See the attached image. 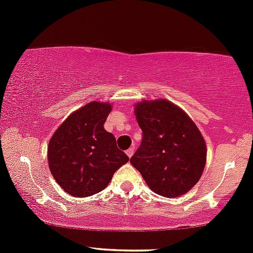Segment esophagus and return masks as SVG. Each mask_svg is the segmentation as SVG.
<instances>
[{
  "label": "esophagus",
  "instance_id": "esophagus-1",
  "mask_svg": "<svg viewBox=\"0 0 253 253\" xmlns=\"http://www.w3.org/2000/svg\"><path fill=\"white\" fill-rule=\"evenodd\" d=\"M126 154H127V156H128V157H132L133 154H134V148H129L126 151Z\"/></svg>",
  "mask_w": 253,
  "mask_h": 253
}]
</instances>
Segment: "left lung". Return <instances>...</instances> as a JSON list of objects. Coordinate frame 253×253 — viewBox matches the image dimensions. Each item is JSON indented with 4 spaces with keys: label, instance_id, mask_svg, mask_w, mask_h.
<instances>
[{
    "label": "left lung",
    "instance_id": "left-lung-1",
    "mask_svg": "<svg viewBox=\"0 0 253 253\" xmlns=\"http://www.w3.org/2000/svg\"><path fill=\"white\" fill-rule=\"evenodd\" d=\"M134 112L143 140L132 166L155 193L167 198L187 193L207 162V145L196 124L167 99L143 101Z\"/></svg>",
    "mask_w": 253,
    "mask_h": 253
}]
</instances>
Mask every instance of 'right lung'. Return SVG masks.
I'll list each match as a JSON object with an SVG mask.
<instances>
[{"label": "right lung", "mask_w": 253, "mask_h": 253, "mask_svg": "<svg viewBox=\"0 0 253 253\" xmlns=\"http://www.w3.org/2000/svg\"><path fill=\"white\" fill-rule=\"evenodd\" d=\"M110 112V103L91 102L72 113L49 141L50 171L71 196L83 198L101 192L128 162L115 137L103 127Z\"/></svg>", "instance_id": "add662e5"}]
</instances>
